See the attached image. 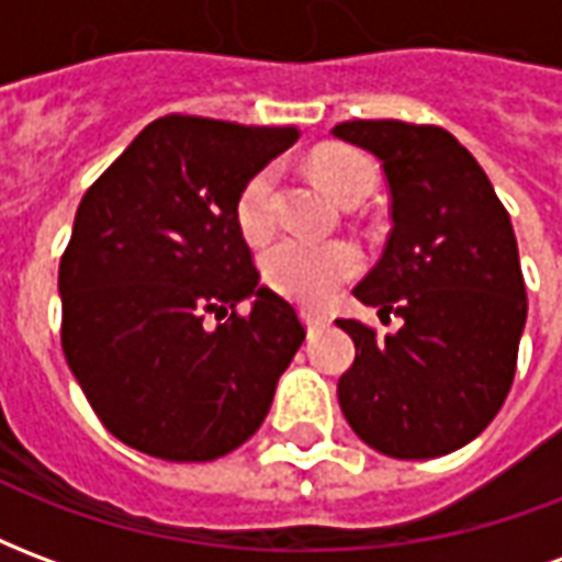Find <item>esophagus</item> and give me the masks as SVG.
<instances>
[{"instance_id":"34e87169","label":"esophagus","mask_w":562,"mask_h":562,"mask_svg":"<svg viewBox=\"0 0 562 562\" xmlns=\"http://www.w3.org/2000/svg\"><path fill=\"white\" fill-rule=\"evenodd\" d=\"M301 318H304V325H306V330H310V334H313V330H318V328H325V325L330 322L325 313H316V310H301Z\"/></svg>"}]
</instances>
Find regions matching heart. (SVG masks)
<instances>
[{"label": "heart", "mask_w": 562, "mask_h": 562, "mask_svg": "<svg viewBox=\"0 0 562 562\" xmlns=\"http://www.w3.org/2000/svg\"><path fill=\"white\" fill-rule=\"evenodd\" d=\"M313 168L318 180L340 201L370 195L379 180L376 165L355 149H322L313 159ZM277 183H280L277 165H265L240 189L234 216L246 240H265L273 232ZM358 270H361V252L346 240H310L301 234H285L261 256L265 280L285 297L310 306L330 301L342 282L352 280Z\"/></svg>", "instance_id": "1"}]
</instances>
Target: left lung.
<instances>
[{"mask_svg":"<svg viewBox=\"0 0 562 562\" xmlns=\"http://www.w3.org/2000/svg\"><path fill=\"white\" fill-rule=\"evenodd\" d=\"M334 138L373 153L391 189L389 244L355 297L403 318L385 337L337 318L355 342L340 409L389 458H442L494 422L515 379L527 292L512 220L446 128L352 120Z\"/></svg>","mask_w":562,"mask_h":562,"instance_id":"1","label":"left lung"}]
</instances>
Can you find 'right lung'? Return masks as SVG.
Returning <instances> with one entry per match:
<instances>
[{
    "instance_id": "obj_1",
    "label": "right lung",
    "mask_w": 562,
    "mask_h": 562,
    "mask_svg": "<svg viewBox=\"0 0 562 562\" xmlns=\"http://www.w3.org/2000/svg\"><path fill=\"white\" fill-rule=\"evenodd\" d=\"M294 140V126L161 116L87 189L59 261L63 352L120 442L198 463L265 422L306 330L258 282L234 204Z\"/></svg>"
}]
</instances>
